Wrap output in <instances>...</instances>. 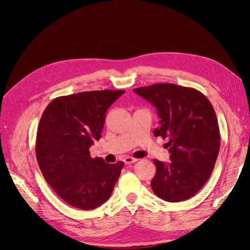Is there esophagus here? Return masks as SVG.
<instances>
[{
    "label": "esophagus",
    "mask_w": 250,
    "mask_h": 250,
    "mask_svg": "<svg viewBox=\"0 0 250 250\" xmlns=\"http://www.w3.org/2000/svg\"><path fill=\"white\" fill-rule=\"evenodd\" d=\"M137 161H138L137 158H134V157H130V156H126V157H125V159H124L125 164H132V163H135Z\"/></svg>",
    "instance_id": "34e87169"
}]
</instances>
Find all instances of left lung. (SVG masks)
<instances>
[{
    "mask_svg": "<svg viewBox=\"0 0 250 250\" xmlns=\"http://www.w3.org/2000/svg\"><path fill=\"white\" fill-rule=\"evenodd\" d=\"M157 108L161 126L154 135L167 139L170 161L154 160V193L166 202H182L198 192L211 176L220 150L215 110L199 90L171 83L134 89Z\"/></svg>",
    "mask_w": 250,
    "mask_h": 250,
    "instance_id": "obj_1",
    "label": "left lung"
}]
</instances>
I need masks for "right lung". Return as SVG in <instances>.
<instances>
[{
  "mask_svg": "<svg viewBox=\"0 0 250 250\" xmlns=\"http://www.w3.org/2000/svg\"><path fill=\"white\" fill-rule=\"evenodd\" d=\"M125 90L80 92L52 100L39 122L35 153L44 179L62 200L81 209L106 202L124 162L91 158L101 138L105 113Z\"/></svg>",
  "mask_w": 250,
  "mask_h": 250,
  "instance_id": "add662e5",
  "label": "right lung"
}]
</instances>
